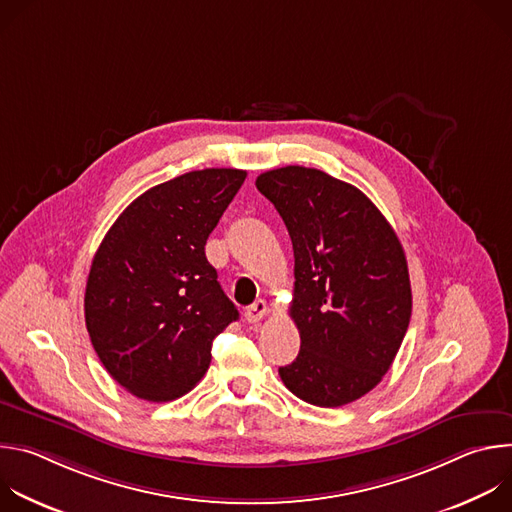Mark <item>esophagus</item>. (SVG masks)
Returning <instances> with one entry per match:
<instances>
[{"mask_svg":"<svg viewBox=\"0 0 512 512\" xmlns=\"http://www.w3.org/2000/svg\"><path fill=\"white\" fill-rule=\"evenodd\" d=\"M267 312H269L267 302H265V300H257L255 304H251V306L245 310V320H247L249 324H255V322L263 320V318L267 316Z\"/></svg>","mask_w":512,"mask_h":512,"instance_id":"1","label":"esophagus"}]
</instances>
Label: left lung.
I'll use <instances>...</instances> for the list:
<instances>
[{
	"instance_id": "1",
	"label": "left lung",
	"mask_w": 512,
	"mask_h": 512,
	"mask_svg": "<svg viewBox=\"0 0 512 512\" xmlns=\"http://www.w3.org/2000/svg\"><path fill=\"white\" fill-rule=\"evenodd\" d=\"M294 245L300 354L279 369L302 401L340 407L375 389L411 318L405 251L381 210L352 184L304 166L255 180Z\"/></svg>"
}]
</instances>
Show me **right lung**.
<instances>
[{
    "label": "right lung",
    "instance_id": "1",
    "mask_svg": "<svg viewBox=\"0 0 512 512\" xmlns=\"http://www.w3.org/2000/svg\"><path fill=\"white\" fill-rule=\"evenodd\" d=\"M247 172L206 168L135 198L99 245L85 322L107 373L145 401H174L208 371L212 340L239 318L204 245Z\"/></svg>",
    "mask_w": 512,
    "mask_h": 512
}]
</instances>
